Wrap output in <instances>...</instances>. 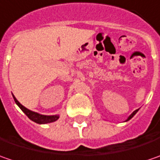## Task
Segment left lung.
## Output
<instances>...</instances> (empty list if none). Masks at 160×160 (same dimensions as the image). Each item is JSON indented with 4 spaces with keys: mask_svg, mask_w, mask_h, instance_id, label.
Instances as JSON below:
<instances>
[{
    "mask_svg": "<svg viewBox=\"0 0 160 160\" xmlns=\"http://www.w3.org/2000/svg\"><path fill=\"white\" fill-rule=\"evenodd\" d=\"M138 110H139V109H137V110H135V111H134V112H133V113H132V115H130V116H129V117H128V119H127V120H126V121H129V120H130V119H131V118H132V117H133V115H135L136 113H137V112H138Z\"/></svg>",
    "mask_w": 160,
    "mask_h": 160,
    "instance_id": "8db88e82",
    "label": "left lung"
}]
</instances>
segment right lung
Returning a JSON list of instances; mask_svg holds the SVG:
<instances>
[{
  "label": "right lung",
  "mask_w": 160,
  "mask_h": 160,
  "mask_svg": "<svg viewBox=\"0 0 160 160\" xmlns=\"http://www.w3.org/2000/svg\"><path fill=\"white\" fill-rule=\"evenodd\" d=\"M13 98H14V101L15 103L18 106V108H20L23 112H24L26 115L32 120L33 122H37V123H39V124H42V123H49V122H52L56 121L58 120L59 118V115H40V114H38L36 112H33V111H30L29 109L26 108L25 107H23L18 101L16 99V98L13 96Z\"/></svg>",
  "instance_id": "right-lung-1"
}]
</instances>
